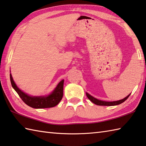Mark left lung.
Returning a JSON list of instances; mask_svg holds the SVG:
<instances>
[{
	"mask_svg": "<svg viewBox=\"0 0 146 146\" xmlns=\"http://www.w3.org/2000/svg\"><path fill=\"white\" fill-rule=\"evenodd\" d=\"M87 97L88 98V99L90 100L91 102H92L93 103H94L96 105L98 106H116V105H118L120 104L123 102H125L126 100L128 98V97L130 96V94L129 95L127 96L126 98H125L124 99L119 100V101H113V102H108V101H101V100H99L96 98H94V97L92 96H90L89 94L86 93Z\"/></svg>",
	"mask_w": 146,
	"mask_h": 146,
	"instance_id": "1",
	"label": "left lung"
}]
</instances>
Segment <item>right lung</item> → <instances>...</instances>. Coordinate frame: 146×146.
Segmentation results:
<instances>
[{
  "mask_svg": "<svg viewBox=\"0 0 146 146\" xmlns=\"http://www.w3.org/2000/svg\"><path fill=\"white\" fill-rule=\"evenodd\" d=\"M10 80L12 87L18 93L22 101L26 104L33 108L40 109V108H48L56 106L61 101L63 96L64 80L60 82L53 92L47 96H30L28 95L17 87L13 80L11 74H10Z\"/></svg>",
  "mask_w": 146,
  "mask_h": 146,
  "instance_id": "1",
  "label": "right lung"
}]
</instances>
